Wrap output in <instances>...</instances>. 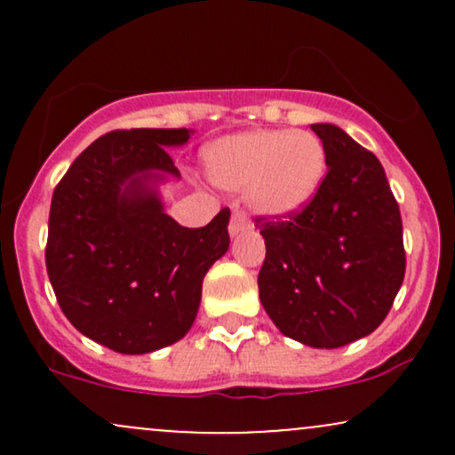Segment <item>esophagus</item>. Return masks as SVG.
<instances>
[{
    "mask_svg": "<svg viewBox=\"0 0 455 455\" xmlns=\"http://www.w3.org/2000/svg\"><path fill=\"white\" fill-rule=\"evenodd\" d=\"M250 224H248V218H245V213L243 212H239V210H235L233 212V218H231V224H228V233L233 235H239L242 231H245V228H248Z\"/></svg>",
    "mask_w": 455,
    "mask_h": 455,
    "instance_id": "34e87169",
    "label": "esophagus"
}]
</instances>
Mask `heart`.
Instances as JSON below:
<instances>
[{
	"mask_svg": "<svg viewBox=\"0 0 455 455\" xmlns=\"http://www.w3.org/2000/svg\"><path fill=\"white\" fill-rule=\"evenodd\" d=\"M212 184L245 190L250 207L269 218H293L315 201L327 171L321 139L306 130H248L213 140L203 151Z\"/></svg>",
	"mask_w": 455,
	"mask_h": 455,
	"instance_id": "1",
	"label": "heart"
}]
</instances>
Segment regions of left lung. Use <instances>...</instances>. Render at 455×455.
I'll use <instances>...</instances> for the list:
<instances>
[{"mask_svg": "<svg viewBox=\"0 0 455 455\" xmlns=\"http://www.w3.org/2000/svg\"><path fill=\"white\" fill-rule=\"evenodd\" d=\"M327 154L315 201L260 224L259 297L286 338L338 348L385 321L404 280L402 218L383 166L333 124H312ZM259 220V222H260Z\"/></svg>", "mask_w": 455, "mask_h": 455, "instance_id": "obj_1", "label": "left lung"}]
</instances>
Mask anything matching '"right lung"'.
<instances>
[{"label": "right lung", "mask_w": 455, "mask_h": 455, "mask_svg": "<svg viewBox=\"0 0 455 455\" xmlns=\"http://www.w3.org/2000/svg\"><path fill=\"white\" fill-rule=\"evenodd\" d=\"M188 128L117 130L72 162L53 192L46 271L68 321L124 355H145L190 331L203 278L228 250L222 210L203 228L164 212L160 186L180 180L171 148Z\"/></svg>", "instance_id": "right-lung-1"}]
</instances>
